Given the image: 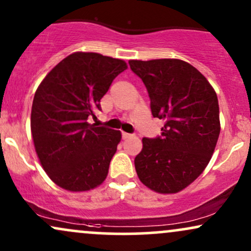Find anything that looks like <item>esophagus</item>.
Returning <instances> with one entry per match:
<instances>
[{
  "label": "esophagus",
  "mask_w": 251,
  "mask_h": 251,
  "mask_svg": "<svg viewBox=\"0 0 251 251\" xmlns=\"http://www.w3.org/2000/svg\"><path fill=\"white\" fill-rule=\"evenodd\" d=\"M130 137H132L131 134H128V132L122 131V138H123V140H126V138H130Z\"/></svg>",
  "instance_id": "34e87169"
}]
</instances>
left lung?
I'll return each mask as SVG.
<instances>
[{
	"instance_id": "1",
	"label": "left lung",
	"mask_w": 251,
	"mask_h": 251,
	"mask_svg": "<svg viewBox=\"0 0 251 251\" xmlns=\"http://www.w3.org/2000/svg\"><path fill=\"white\" fill-rule=\"evenodd\" d=\"M148 90L154 117L164 121L161 136L144 137L135 169L144 185L174 194L203 173L220 135L219 100L196 68L175 58L129 61Z\"/></svg>"
}]
</instances>
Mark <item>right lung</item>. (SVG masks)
Here are the masks:
<instances>
[{"label":"right lung","instance_id":"add662e5","mask_svg":"<svg viewBox=\"0 0 251 251\" xmlns=\"http://www.w3.org/2000/svg\"><path fill=\"white\" fill-rule=\"evenodd\" d=\"M126 69L119 58L74 52L44 77L31 108V135L44 172L70 191L94 189L104 181L121 132L88 123L114 78Z\"/></svg>","mask_w":251,"mask_h":251}]
</instances>
